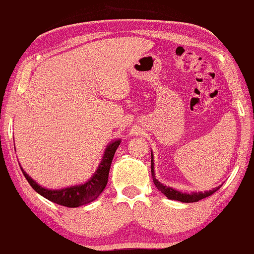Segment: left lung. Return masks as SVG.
<instances>
[{
    "mask_svg": "<svg viewBox=\"0 0 254 254\" xmlns=\"http://www.w3.org/2000/svg\"><path fill=\"white\" fill-rule=\"evenodd\" d=\"M151 176H152V181H154V184L156 185L157 189L160 190L161 192L163 193V195L167 196L170 200H176V201H181V202H185V203H189V202H197V201L202 200L204 197H208V196H211L212 193H214L217 191L218 189L220 188L217 187L214 188V189L212 190H208V191H200V192H182V191H178V190L176 189H172L170 187H166V185L161 184V183L157 181L156 178H155V171H154V157H152V154H151Z\"/></svg>",
    "mask_w": 254,
    "mask_h": 254,
    "instance_id": "left-lung-1",
    "label": "left lung"
}]
</instances>
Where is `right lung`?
Segmentation results:
<instances>
[{
	"mask_svg": "<svg viewBox=\"0 0 254 254\" xmlns=\"http://www.w3.org/2000/svg\"><path fill=\"white\" fill-rule=\"evenodd\" d=\"M120 143H121V140L117 139V140H114L113 143L109 144L108 148L105 149L102 162L98 166L95 173L84 184L73 185V187L64 188V189L59 190H50L37 184L23 168H20L24 177H25L26 181L29 182V184L31 185L35 191L39 192L41 196L52 201V202L73 208V207L82 206V204H87L97 200L98 196L105 189L106 184H108L111 162H113L114 155H115V151L119 148Z\"/></svg>",
	"mask_w": 254,
	"mask_h": 254,
	"instance_id": "obj_1",
	"label": "right lung"
}]
</instances>
